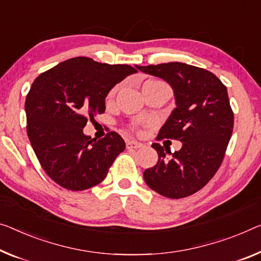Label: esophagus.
I'll return each mask as SVG.
<instances>
[{
  "mask_svg": "<svg viewBox=\"0 0 261 261\" xmlns=\"http://www.w3.org/2000/svg\"><path fill=\"white\" fill-rule=\"evenodd\" d=\"M126 146H127V149H136V148L142 147V143L135 141V140H128L126 142Z\"/></svg>",
  "mask_w": 261,
  "mask_h": 261,
  "instance_id": "esophagus-1",
  "label": "esophagus"
}]
</instances>
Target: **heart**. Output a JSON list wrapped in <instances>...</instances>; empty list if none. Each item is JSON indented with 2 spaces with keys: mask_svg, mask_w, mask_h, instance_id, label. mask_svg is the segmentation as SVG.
<instances>
[{
  "mask_svg": "<svg viewBox=\"0 0 261 261\" xmlns=\"http://www.w3.org/2000/svg\"><path fill=\"white\" fill-rule=\"evenodd\" d=\"M146 83H148V84H162V83H160V82H153V80H148V82H146ZM115 91H117V89H113L111 91V93H110V98H112L114 95V93H115Z\"/></svg>",
  "mask_w": 261,
  "mask_h": 261,
  "instance_id": "b5f03b06",
  "label": "heart"
}]
</instances>
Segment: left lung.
Wrapping results in <instances>:
<instances>
[{"label": "left lung", "instance_id": "8db88e82", "mask_svg": "<svg viewBox=\"0 0 261 261\" xmlns=\"http://www.w3.org/2000/svg\"><path fill=\"white\" fill-rule=\"evenodd\" d=\"M135 67L171 86L176 107L158 138L182 142L174 153L160 143L151 144L159 160L143 171L144 181L164 197H187L202 189L222 164L233 129L227 90L210 71L184 63Z\"/></svg>", "mask_w": 261, "mask_h": 261}]
</instances>
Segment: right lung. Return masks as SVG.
<instances>
[{"label": "right lung", "mask_w": 261, "mask_h": 261, "mask_svg": "<svg viewBox=\"0 0 261 261\" xmlns=\"http://www.w3.org/2000/svg\"><path fill=\"white\" fill-rule=\"evenodd\" d=\"M129 65H110L74 57L39 74L25 99L27 133L44 171L69 190L102 182L126 148L115 132L95 140L84 134L87 119L106 110L113 87L136 73Z\"/></svg>", "instance_id": "obj_1"}]
</instances>
